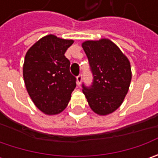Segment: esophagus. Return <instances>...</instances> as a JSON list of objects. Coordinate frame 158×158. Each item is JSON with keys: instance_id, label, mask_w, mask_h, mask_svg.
Wrapping results in <instances>:
<instances>
[{"instance_id": "1", "label": "esophagus", "mask_w": 158, "mask_h": 158, "mask_svg": "<svg viewBox=\"0 0 158 158\" xmlns=\"http://www.w3.org/2000/svg\"><path fill=\"white\" fill-rule=\"evenodd\" d=\"M76 80H77V84L78 85H80L81 84V82H82V75L80 73L79 75H78V76H77V78H76Z\"/></svg>"}]
</instances>
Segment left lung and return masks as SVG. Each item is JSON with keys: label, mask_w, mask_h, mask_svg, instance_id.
Segmentation results:
<instances>
[{"label": "left lung", "mask_w": 158, "mask_h": 158, "mask_svg": "<svg viewBox=\"0 0 158 158\" xmlns=\"http://www.w3.org/2000/svg\"><path fill=\"white\" fill-rule=\"evenodd\" d=\"M82 48L93 76L90 86L82 83L89 106L99 115L117 110L128 91L132 73L130 62L111 40L85 41Z\"/></svg>", "instance_id": "8db88e82"}]
</instances>
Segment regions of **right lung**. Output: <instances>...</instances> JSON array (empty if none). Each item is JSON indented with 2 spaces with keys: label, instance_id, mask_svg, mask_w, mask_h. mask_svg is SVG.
<instances>
[{
  "label": "right lung",
  "instance_id": "1",
  "mask_svg": "<svg viewBox=\"0 0 158 158\" xmlns=\"http://www.w3.org/2000/svg\"><path fill=\"white\" fill-rule=\"evenodd\" d=\"M73 40L47 35L31 46L24 58L23 75L35 106L53 115L67 107L76 78L70 73V61L64 55Z\"/></svg>",
  "mask_w": 158,
  "mask_h": 158
}]
</instances>
